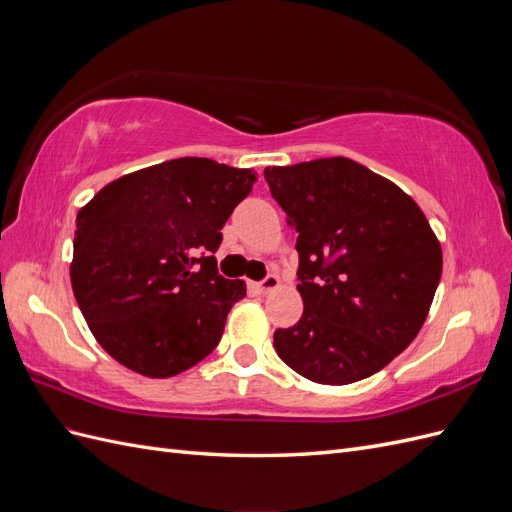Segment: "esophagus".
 <instances>
[{"label":"esophagus","instance_id":"esophagus-1","mask_svg":"<svg viewBox=\"0 0 512 512\" xmlns=\"http://www.w3.org/2000/svg\"><path fill=\"white\" fill-rule=\"evenodd\" d=\"M277 286H280V277H277L275 273H269V275L265 277V280L256 284V290H258L260 294H267V292L275 290Z\"/></svg>","mask_w":512,"mask_h":512}]
</instances>
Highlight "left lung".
Returning <instances> with one entry per match:
<instances>
[{
    "label": "left lung",
    "instance_id": "8db88e82",
    "mask_svg": "<svg viewBox=\"0 0 512 512\" xmlns=\"http://www.w3.org/2000/svg\"><path fill=\"white\" fill-rule=\"evenodd\" d=\"M297 232L303 316L277 329L280 359L318 384L374 376L421 331L442 247L414 200L348 158L265 168Z\"/></svg>",
    "mask_w": 512,
    "mask_h": 512
}]
</instances>
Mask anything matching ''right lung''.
I'll list each match as a JSON object with an SVG mask.
<instances>
[{"label": "right lung", "mask_w": 512, "mask_h": 512, "mask_svg": "<svg viewBox=\"0 0 512 512\" xmlns=\"http://www.w3.org/2000/svg\"><path fill=\"white\" fill-rule=\"evenodd\" d=\"M252 170L179 158L108 183L76 215L70 282L98 344L147 378H170L220 344L241 280L218 273L222 228Z\"/></svg>", "instance_id": "right-lung-1"}]
</instances>
